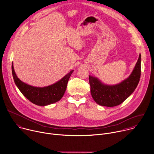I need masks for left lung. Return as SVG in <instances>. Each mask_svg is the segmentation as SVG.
I'll return each mask as SVG.
<instances>
[{
  "label": "left lung",
  "instance_id": "obj_1",
  "mask_svg": "<svg viewBox=\"0 0 154 154\" xmlns=\"http://www.w3.org/2000/svg\"><path fill=\"white\" fill-rule=\"evenodd\" d=\"M141 75V54L130 76L122 83L113 86L101 83L97 78L89 76L91 95L101 106L113 107L120 105L134 91Z\"/></svg>",
  "mask_w": 154,
  "mask_h": 154
}]
</instances>
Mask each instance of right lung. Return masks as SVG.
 Returning a JSON list of instances; mask_svg holds the SVG:
<instances>
[{"label":"right lung","mask_w":154,"mask_h":154,"mask_svg":"<svg viewBox=\"0 0 154 154\" xmlns=\"http://www.w3.org/2000/svg\"><path fill=\"white\" fill-rule=\"evenodd\" d=\"M73 71H70L58 82L43 88L34 87L22 82L16 75L12 63V74L14 82L22 94L32 103L46 106L59 101L63 96L68 82Z\"/></svg>","instance_id":"right-lung-1"}]
</instances>
